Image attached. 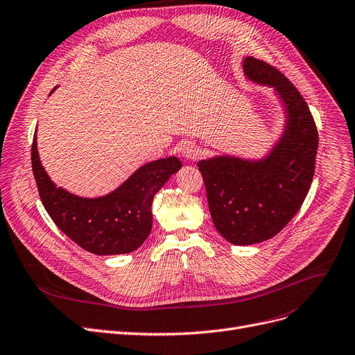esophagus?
I'll list each match as a JSON object with an SVG mask.
<instances>
[{"mask_svg": "<svg viewBox=\"0 0 355 355\" xmlns=\"http://www.w3.org/2000/svg\"><path fill=\"white\" fill-rule=\"evenodd\" d=\"M181 153H182V156L187 157V159L194 161V159H198V157L200 156L202 150H200V148L198 146V144L193 143V141H189V143L184 144V146L181 148Z\"/></svg>", "mask_w": 355, "mask_h": 355, "instance_id": "1", "label": "esophagus"}]
</instances>
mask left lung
Listing matches in <instances>:
<instances>
[{"label":"left lung","mask_w":355,"mask_h":355,"mask_svg":"<svg viewBox=\"0 0 355 355\" xmlns=\"http://www.w3.org/2000/svg\"><path fill=\"white\" fill-rule=\"evenodd\" d=\"M243 65L250 80L277 89L286 125L266 159L218 156L198 164L214 224L237 245L266 241L294 218L309 193L319 146L316 123L297 87L265 61L247 57Z\"/></svg>","instance_id":"8db88e82"}]
</instances>
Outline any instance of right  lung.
I'll return each mask as SVG.
<instances>
[{
	"label": "right lung",
	"instance_id": "1",
	"mask_svg": "<svg viewBox=\"0 0 355 355\" xmlns=\"http://www.w3.org/2000/svg\"><path fill=\"white\" fill-rule=\"evenodd\" d=\"M180 168L175 156L157 159L111 194L83 199L55 187L39 161L36 135L32 143V171L48 215L70 240L98 256L131 253L144 243L152 231L153 196Z\"/></svg>",
	"mask_w": 355,
	"mask_h": 355
}]
</instances>
